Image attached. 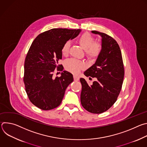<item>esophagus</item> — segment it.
<instances>
[{"mask_svg":"<svg viewBox=\"0 0 147 147\" xmlns=\"http://www.w3.org/2000/svg\"><path fill=\"white\" fill-rule=\"evenodd\" d=\"M79 79H80L79 77H78L77 76H74V81H78Z\"/></svg>","mask_w":147,"mask_h":147,"instance_id":"34e87169","label":"esophagus"}]
</instances>
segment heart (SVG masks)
I'll use <instances>...</instances> for the list:
<instances>
[{"mask_svg":"<svg viewBox=\"0 0 147 147\" xmlns=\"http://www.w3.org/2000/svg\"><path fill=\"white\" fill-rule=\"evenodd\" d=\"M94 38L88 33H84L79 38V42L82 48L86 51V55L89 59H95L100 53L102 47L99 43L94 44ZM70 47V42L67 41L61 49L62 54L66 56L69 53ZM86 64L82 61L76 59H69L65 62L66 69L73 73L78 74L81 70L85 69Z\"/></svg>","mask_w":147,"mask_h":147,"instance_id":"obj_1","label":"heart"}]
</instances>
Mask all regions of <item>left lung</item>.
<instances>
[{"mask_svg": "<svg viewBox=\"0 0 147 147\" xmlns=\"http://www.w3.org/2000/svg\"><path fill=\"white\" fill-rule=\"evenodd\" d=\"M91 32L101 36L102 49L95 64L84 74L87 77H96V80L89 85L84 78H80V98L84 108L99 114L108 110L116 101L121 89L124 70L117 42L105 33L96 31Z\"/></svg>", "mask_w": 147, "mask_h": 147, "instance_id": "8db88e82", "label": "left lung"}]
</instances>
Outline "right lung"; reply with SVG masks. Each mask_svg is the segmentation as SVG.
Segmentation results:
<instances>
[{
  "instance_id": "obj_1",
  "label": "right lung",
  "mask_w": 147,
  "mask_h": 147,
  "mask_svg": "<svg viewBox=\"0 0 147 147\" xmlns=\"http://www.w3.org/2000/svg\"><path fill=\"white\" fill-rule=\"evenodd\" d=\"M80 29L53 28L40 34L34 40L24 63V82L29 99L38 108L48 111L60 105L66 89L73 81L71 73L63 71L60 77L53 73L62 58L61 49L70 39L76 38Z\"/></svg>"
}]
</instances>
